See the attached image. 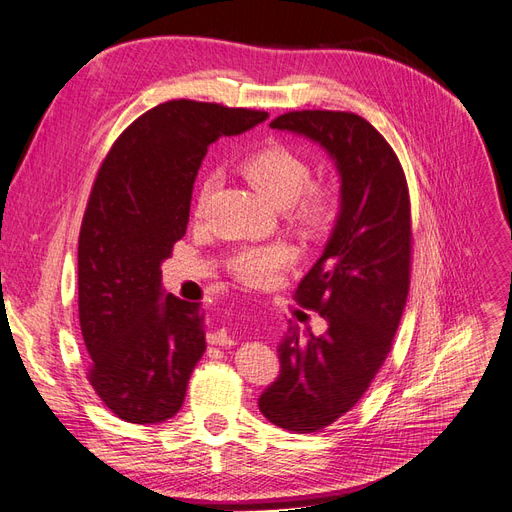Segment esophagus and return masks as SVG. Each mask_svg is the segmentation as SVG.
<instances>
[{"label":"esophagus","instance_id":"obj_1","mask_svg":"<svg viewBox=\"0 0 512 512\" xmlns=\"http://www.w3.org/2000/svg\"><path fill=\"white\" fill-rule=\"evenodd\" d=\"M209 344L213 346H232L235 344V339L226 331V329H215L213 333H209Z\"/></svg>","mask_w":512,"mask_h":512}]
</instances>
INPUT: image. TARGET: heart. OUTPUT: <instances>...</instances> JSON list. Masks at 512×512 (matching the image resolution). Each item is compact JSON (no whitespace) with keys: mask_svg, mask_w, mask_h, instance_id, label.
Instances as JSON below:
<instances>
[{"mask_svg":"<svg viewBox=\"0 0 512 512\" xmlns=\"http://www.w3.org/2000/svg\"><path fill=\"white\" fill-rule=\"evenodd\" d=\"M241 173L275 205H288L290 222L307 235H324L335 224L342 200L327 183H314L312 166L297 149L267 141L241 160ZM213 179L200 183L196 213L203 211ZM299 260V247L290 241L243 245L228 258V269L245 284H269Z\"/></svg>","mask_w":512,"mask_h":512,"instance_id":"heart-1","label":"heart"}]
</instances>
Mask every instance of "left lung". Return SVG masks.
Listing matches in <instances>:
<instances>
[{
  "label": "left lung",
  "instance_id": "8db88e82",
  "mask_svg": "<svg viewBox=\"0 0 512 512\" xmlns=\"http://www.w3.org/2000/svg\"><path fill=\"white\" fill-rule=\"evenodd\" d=\"M271 128L301 134L335 160L342 207L297 301L329 329L290 324L280 376L258 399L267 421L312 433L344 416L389 356L410 288L412 220L404 168L369 121L344 111H292Z\"/></svg>",
  "mask_w": 512,
  "mask_h": 512
}]
</instances>
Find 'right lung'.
Returning <instances> with one entry per match:
<instances>
[{"label":"right lung","mask_w":512,"mask_h":512,"mask_svg":"<svg viewBox=\"0 0 512 512\" xmlns=\"http://www.w3.org/2000/svg\"><path fill=\"white\" fill-rule=\"evenodd\" d=\"M269 113L170 100L121 132L98 170L79 237L87 378L121 421L175 416L203 356L205 312L162 290V260L185 235L198 168L220 136Z\"/></svg>","instance_id":"1"}]
</instances>
